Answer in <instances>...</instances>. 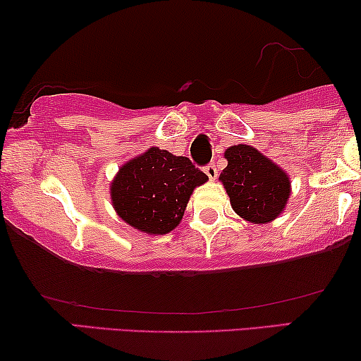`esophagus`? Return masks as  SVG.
Here are the masks:
<instances>
[{
    "label": "esophagus",
    "instance_id": "1",
    "mask_svg": "<svg viewBox=\"0 0 361 361\" xmlns=\"http://www.w3.org/2000/svg\"><path fill=\"white\" fill-rule=\"evenodd\" d=\"M205 174L209 176V179H210V180H215V179H216V176H219V172H216V167H215V164H209V166H205Z\"/></svg>",
    "mask_w": 361,
    "mask_h": 361
}]
</instances>
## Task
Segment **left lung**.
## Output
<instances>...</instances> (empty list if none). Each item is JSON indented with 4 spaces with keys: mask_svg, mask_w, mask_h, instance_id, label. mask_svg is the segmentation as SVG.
I'll return each instance as SVG.
<instances>
[{
    "mask_svg": "<svg viewBox=\"0 0 361 361\" xmlns=\"http://www.w3.org/2000/svg\"><path fill=\"white\" fill-rule=\"evenodd\" d=\"M228 166L220 180L231 209L251 224H268L283 214L290 195L289 176L269 157L248 145L225 151Z\"/></svg>",
    "mask_w": 361,
    "mask_h": 361,
    "instance_id": "8db88e82",
    "label": "left lung"
}]
</instances>
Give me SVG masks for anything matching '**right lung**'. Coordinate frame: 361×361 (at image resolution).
Listing matches in <instances>:
<instances>
[{
    "mask_svg": "<svg viewBox=\"0 0 361 361\" xmlns=\"http://www.w3.org/2000/svg\"><path fill=\"white\" fill-rule=\"evenodd\" d=\"M209 180L189 157L149 147L128 161L110 185L123 221L149 235H166L180 224L192 192Z\"/></svg>",
    "mask_w": 361,
    "mask_h": 361,
    "instance_id": "obj_1",
    "label": "right lung"
}]
</instances>
